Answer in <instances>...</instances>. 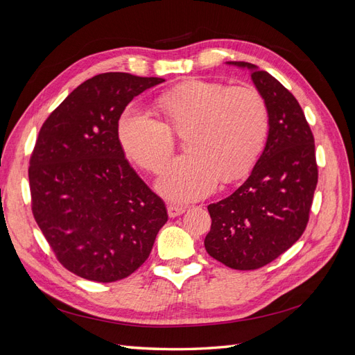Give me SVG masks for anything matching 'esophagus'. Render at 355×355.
<instances>
[{"instance_id": "obj_1", "label": "esophagus", "mask_w": 355, "mask_h": 355, "mask_svg": "<svg viewBox=\"0 0 355 355\" xmlns=\"http://www.w3.org/2000/svg\"><path fill=\"white\" fill-rule=\"evenodd\" d=\"M187 207L182 206V204H168L167 206V213L170 218H176V216H180L182 213H185Z\"/></svg>"}]
</instances>
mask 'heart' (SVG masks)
I'll use <instances>...</instances> for the list:
<instances>
[{
    "label": "heart",
    "instance_id": "b5f03b06",
    "mask_svg": "<svg viewBox=\"0 0 355 355\" xmlns=\"http://www.w3.org/2000/svg\"><path fill=\"white\" fill-rule=\"evenodd\" d=\"M164 121L127 110L118 123L125 155L157 171L175 149L173 132L185 137L188 155L171 159L157 187L168 198L197 200L222 182L244 176L259 157L270 128L263 96L253 87H228L192 80L166 92L157 102Z\"/></svg>",
    "mask_w": 355,
    "mask_h": 355
}]
</instances>
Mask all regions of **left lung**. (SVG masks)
I'll return each instance as SVG.
<instances>
[{
    "instance_id": "8db88e82",
    "label": "left lung",
    "mask_w": 355,
    "mask_h": 355,
    "mask_svg": "<svg viewBox=\"0 0 355 355\" xmlns=\"http://www.w3.org/2000/svg\"><path fill=\"white\" fill-rule=\"evenodd\" d=\"M252 71L268 106L270 132L250 176L227 198L209 204L211 227L204 247L232 270H257L277 259L304 234L318 182L314 136L295 96L253 63L228 62Z\"/></svg>"
}]
</instances>
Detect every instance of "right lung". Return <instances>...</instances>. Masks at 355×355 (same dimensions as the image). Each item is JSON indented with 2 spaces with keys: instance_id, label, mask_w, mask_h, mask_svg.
Masks as SVG:
<instances>
[{
  "instance_id": "obj_1",
  "label": "right lung",
  "mask_w": 355,
  "mask_h": 355,
  "mask_svg": "<svg viewBox=\"0 0 355 355\" xmlns=\"http://www.w3.org/2000/svg\"><path fill=\"white\" fill-rule=\"evenodd\" d=\"M157 77L106 72L78 85L42 124L29 159L31 207L56 259L85 280L133 274L167 222L164 201L124 158L118 120Z\"/></svg>"
}]
</instances>
